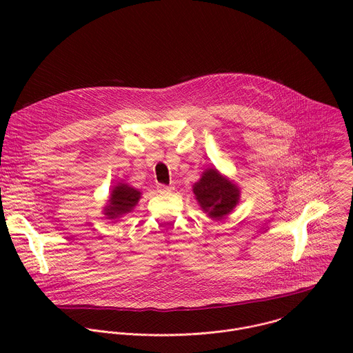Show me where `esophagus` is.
<instances>
[{"instance_id":"34e87169","label":"esophagus","mask_w":353,"mask_h":353,"mask_svg":"<svg viewBox=\"0 0 353 353\" xmlns=\"http://www.w3.org/2000/svg\"><path fill=\"white\" fill-rule=\"evenodd\" d=\"M158 191H159L161 194H169V192L173 191V187L165 185V184H158Z\"/></svg>"}]
</instances>
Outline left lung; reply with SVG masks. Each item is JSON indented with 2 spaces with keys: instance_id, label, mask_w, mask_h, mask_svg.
Masks as SVG:
<instances>
[{
  "instance_id": "obj_1",
  "label": "left lung",
  "mask_w": 353,
  "mask_h": 353,
  "mask_svg": "<svg viewBox=\"0 0 353 353\" xmlns=\"http://www.w3.org/2000/svg\"><path fill=\"white\" fill-rule=\"evenodd\" d=\"M198 205L211 219H223L240 201V187L216 168H208L192 184Z\"/></svg>"
}]
</instances>
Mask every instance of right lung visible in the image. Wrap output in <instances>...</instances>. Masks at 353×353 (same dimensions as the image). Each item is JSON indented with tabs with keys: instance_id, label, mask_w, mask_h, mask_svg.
<instances>
[{
	"instance_id": "add662e5",
	"label": "right lung",
	"mask_w": 353,
	"mask_h": 353,
	"mask_svg": "<svg viewBox=\"0 0 353 353\" xmlns=\"http://www.w3.org/2000/svg\"><path fill=\"white\" fill-rule=\"evenodd\" d=\"M141 194L139 190L127 183H117L110 192L108 204L103 207V215L112 221L123 218L137 207Z\"/></svg>"
}]
</instances>
